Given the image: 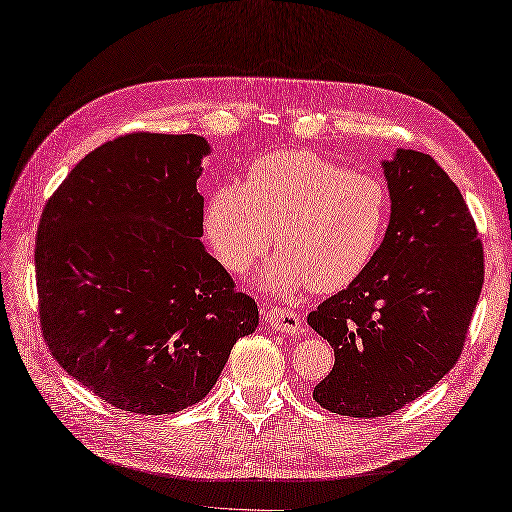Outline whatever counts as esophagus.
Masks as SVG:
<instances>
[{
	"instance_id": "34e87169",
	"label": "esophagus",
	"mask_w": 512,
	"mask_h": 512,
	"mask_svg": "<svg viewBox=\"0 0 512 512\" xmlns=\"http://www.w3.org/2000/svg\"><path fill=\"white\" fill-rule=\"evenodd\" d=\"M267 326L271 330H278V332H297L299 326H302V319H299V315L295 313V310L291 308H280V306H273L269 308L265 317Z\"/></svg>"
}]
</instances>
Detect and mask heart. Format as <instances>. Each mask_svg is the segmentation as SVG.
<instances>
[{
    "label": "heart",
    "mask_w": 512,
    "mask_h": 512,
    "mask_svg": "<svg viewBox=\"0 0 512 512\" xmlns=\"http://www.w3.org/2000/svg\"><path fill=\"white\" fill-rule=\"evenodd\" d=\"M389 193L371 173L347 171L308 149L269 154L249 167L243 184L213 193L204 228L219 263L243 273L267 254L258 284L280 297L313 286L345 289L363 276L382 243Z\"/></svg>",
    "instance_id": "obj_1"
}]
</instances>
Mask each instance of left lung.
Segmentation results:
<instances>
[{"mask_svg":"<svg viewBox=\"0 0 512 512\" xmlns=\"http://www.w3.org/2000/svg\"><path fill=\"white\" fill-rule=\"evenodd\" d=\"M382 167L391 219L378 252L308 315L334 350L313 400L365 419L417 400L456 365L484 282L476 223L450 176L415 149Z\"/></svg>","mask_w":512,"mask_h":512,"instance_id":"1","label":"left lung"}]
</instances>
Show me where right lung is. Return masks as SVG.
<instances>
[{"instance_id": "1", "label": "right lung", "mask_w": 512, "mask_h": 512, "mask_svg": "<svg viewBox=\"0 0 512 512\" xmlns=\"http://www.w3.org/2000/svg\"><path fill=\"white\" fill-rule=\"evenodd\" d=\"M210 145L136 132L84 156L36 232L43 339L71 378L139 415L204 400L258 306L202 245Z\"/></svg>"}]
</instances>
